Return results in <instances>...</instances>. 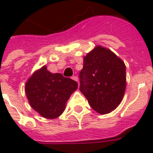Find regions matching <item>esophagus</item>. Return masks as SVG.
Instances as JSON below:
<instances>
[{
  "label": "esophagus",
  "instance_id": "34e87169",
  "mask_svg": "<svg viewBox=\"0 0 153 153\" xmlns=\"http://www.w3.org/2000/svg\"><path fill=\"white\" fill-rule=\"evenodd\" d=\"M71 79H73V80H74V81H76V82L79 81V79H78V77H77V76H73Z\"/></svg>",
  "mask_w": 153,
  "mask_h": 153
}]
</instances>
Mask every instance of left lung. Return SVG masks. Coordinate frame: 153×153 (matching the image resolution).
Masks as SVG:
<instances>
[{
    "label": "left lung",
    "instance_id": "obj_1",
    "mask_svg": "<svg viewBox=\"0 0 153 153\" xmlns=\"http://www.w3.org/2000/svg\"><path fill=\"white\" fill-rule=\"evenodd\" d=\"M126 71L123 60L101 45L84 56L80 91L98 114H109L120 105L126 92Z\"/></svg>",
    "mask_w": 153,
    "mask_h": 153
}]
</instances>
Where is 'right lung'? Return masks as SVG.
Returning a JSON list of instances; mask_svg holds the SVG:
<instances>
[{"instance_id": "right-lung-1", "label": "right lung", "mask_w": 153, "mask_h": 153, "mask_svg": "<svg viewBox=\"0 0 153 153\" xmlns=\"http://www.w3.org/2000/svg\"><path fill=\"white\" fill-rule=\"evenodd\" d=\"M78 89L76 82L53 74L43 66L37 69L25 82V94L32 109L47 119L59 117L66 109V104Z\"/></svg>"}]
</instances>
